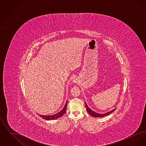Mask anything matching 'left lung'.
<instances>
[{
  "label": "left lung",
  "instance_id": "1",
  "mask_svg": "<svg viewBox=\"0 0 146 146\" xmlns=\"http://www.w3.org/2000/svg\"><path fill=\"white\" fill-rule=\"evenodd\" d=\"M85 107H86V111H88V113L91 115L92 117H96V118H99V117H104L106 115H107L110 114L113 111H114L116 108L111 110V111H108V112H107V113H103V114H101V113H98L97 112H95L94 111H92V110H91L90 108L88 107V106L87 105V104L85 102Z\"/></svg>",
  "mask_w": 146,
  "mask_h": 146
}]
</instances>
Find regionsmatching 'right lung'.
<instances>
[{
	"mask_svg": "<svg viewBox=\"0 0 146 146\" xmlns=\"http://www.w3.org/2000/svg\"><path fill=\"white\" fill-rule=\"evenodd\" d=\"M67 100L66 101V103L65 104L64 107H63L62 110L61 111L58 112L57 113L55 114L54 115H39V116L42 118L45 119V120H55L57 119L58 118H60L63 115L66 113V108H67Z\"/></svg>",
	"mask_w": 146,
	"mask_h": 146,
	"instance_id": "obj_1",
	"label": "right lung"
}]
</instances>
